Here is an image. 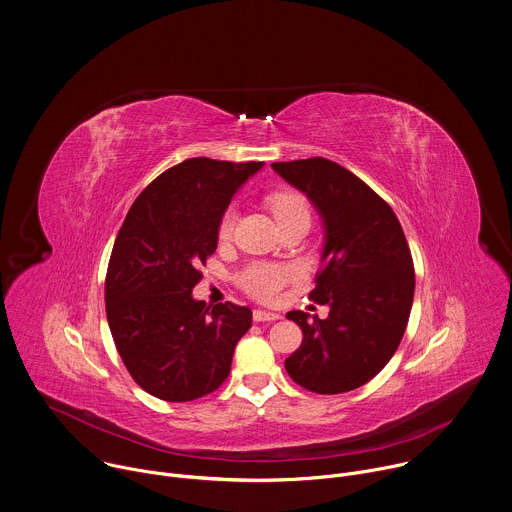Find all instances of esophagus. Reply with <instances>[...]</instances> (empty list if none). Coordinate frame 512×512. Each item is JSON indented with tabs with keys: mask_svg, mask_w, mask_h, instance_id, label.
Here are the masks:
<instances>
[{
	"mask_svg": "<svg viewBox=\"0 0 512 512\" xmlns=\"http://www.w3.org/2000/svg\"><path fill=\"white\" fill-rule=\"evenodd\" d=\"M253 319L255 321H275V319H281V313H275V311H265V309H255L253 311Z\"/></svg>",
	"mask_w": 512,
	"mask_h": 512,
	"instance_id": "obj_1",
	"label": "esophagus"
}]
</instances>
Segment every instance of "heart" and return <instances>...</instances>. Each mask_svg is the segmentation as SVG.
<instances>
[{
    "mask_svg": "<svg viewBox=\"0 0 512 512\" xmlns=\"http://www.w3.org/2000/svg\"><path fill=\"white\" fill-rule=\"evenodd\" d=\"M269 209L275 215L279 227L295 221V219H309V207L303 195L295 191H279L269 197ZM237 223V209L229 207L219 221L217 235L221 241H229ZM297 277V269L289 265H275V263H253L241 275V287L257 299H275L279 291Z\"/></svg>",
    "mask_w": 512,
    "mask_h": 512,
    "instance_id": "b5f03b06",
    "label": "heart"
}]
</instances>
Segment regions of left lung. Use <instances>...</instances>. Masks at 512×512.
Here are the masks:
<instances>
[{
    "mask_svg": "<svg viewBox=\"0 0 512 512\" xmlns=\"http://www.w3.org/2000/svg\"><path fill=\"white\" fill-rule=\"evenodd\" d=\"M271 166L321 219L323 249L309 297L329 307L325 319L287 313L303 342L285 370L317 394L356 390L390 362L410 317L416 281L402 225L386 201L337 162L315 156Z\"/></svg>",
    "mask_w": 512,
    "mask_h": 512,
    "instance_id": "1",
    "label": "left lung"
}]
</instances>
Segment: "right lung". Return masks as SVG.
Instances as JSON below:
<instances>
[{
	"label": "right lung",
	"mask_w": 512,
	"mask_h": 512,
	"mask_svg": "<svg viewBox=\"0 0 512 512\" xmlns=\"http://www.w3.org/2000/svg\"><path fill=\"white\" fill-rule=\"evenodd\" d=\"M263 162L189 158L132 203L108 263L106 317L134 382L154 398L191 402L215 392L253 313L193 297L215 253L221 215Z\"/></svg>",
	"instance_id": "right-lung-1"
}]
</instances>
